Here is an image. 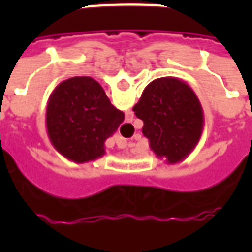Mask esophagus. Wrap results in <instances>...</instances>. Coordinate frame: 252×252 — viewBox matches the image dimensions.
<instances>
[{"label":"esophagus","instance_id":"1","mask_svg":"<svg viewBox=\"0 0 252 252\" xmlns=\"http://www.w3.org/2000/svg\"><path fill=\"white\" fill-rule=\"evenodd\" d=\"M116 144H117V147H119V148L129 147V143L126 142V139H123V137H120V139H117V140H116Z\"/></svg>","mask_w":252,"mask_h":252}]
</instances>
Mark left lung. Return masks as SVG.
Segmentation results:
<instances>
[{
	"mask_svg": "<svg viewBox=\"0 0 252 252\" xmlns=\"http://www.w3.org/2000/svg\"><path fill=\"white\" fill-rule=\"evenodd\" d=\"M133 112L144 123L142 132L153 153L169 164L188 158L200 142L204 110L194 90L178 78L148 83Z\"/></svg>",
	"mask_w": 252,
	"mask_h": 252,
	"instance_id": "obj_1",
	"label": "left lung"
}]
</instances>
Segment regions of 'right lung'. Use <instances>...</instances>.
<instances>
[{"label":"right lung","mask_w":252,"mask_h":252,"mask_svg":"<svg viewBox=\"0 0 252 252\" xmlns=\"http://www.w3.org/2000/svg\"><path fill=\"white\" fill-rule=\"evenodd\" d=\"M124 121L104 89L92 77H74L54 89L48 98L46 126L58 153L75 163L104 157L105 140Z\"/></svg>","instance_id":"obj_1"}]
</instances>
